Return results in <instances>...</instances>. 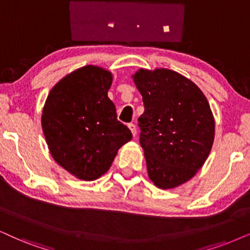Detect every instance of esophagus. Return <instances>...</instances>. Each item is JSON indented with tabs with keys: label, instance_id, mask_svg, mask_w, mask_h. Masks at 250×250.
<instances>
[{
	"label": "esophagus",
	"instance_id": "obj_1",
	"mask_svg": "<svg viewBox=\"0 0 250 250\" xmlns=\"http://www.w3.org/2000/svg\"><path fill=\"white\" fill-rule=\"evenodd\" d=\"M128 127H129V129H130V130H131V134L134 135V136H136V125H134V123H129Z\"/></svg>",
	"mask_w": 250,
	"mask_h": 250
}]
</instances>
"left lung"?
Wrapping results in <instances>:
<instances>
[{"label": "left lung", "instance_id": "8db88e82", "mask_svg": "<svg viewBox=\"0 0 250 250\" xmlns=\"http://www.w3.org/2000/svg\"><path fill=\"white\" fill-rule=\"evenodd\" d=\"M132 78L143 97L138 127L148 178L159 188L178 187L197 173L212 147L209 103L197 85L168 69H141Z\"/></svg>", "mask_w": 250, "mask_h": 250}]
</instances>
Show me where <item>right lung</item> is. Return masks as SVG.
I'll return each instance as SVG.
<instances>
[{"label":"right lung","mask_w":250,"mask_h":250,"mask_svg":"<svg viewBox=\"0 0 250 250\" xmlns=\"http://www.w3.org/2000/svg\"><path fill=\"white\" fill-rule=\"evenodd\" d=\"M112 74L86 65L62 78L43 106L41 125L53 158L85 181L105 174L118 150L132 138L107 96Z\"/></svg>","instance_id":"obj_1"}]
</instances>
